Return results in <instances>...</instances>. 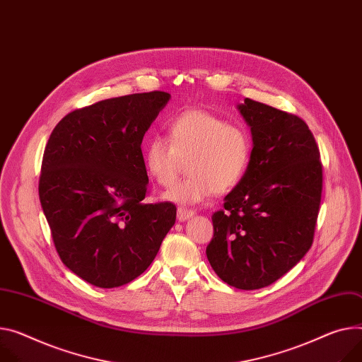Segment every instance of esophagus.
<instances>
[{
    "mask_svg": "<svg viewBox=\"0 0 362 362\" xmlns=\"http://www.w3.org/2000/svg\"><path fill=\"white\" fill-rule=\"evenodd\" d=\"M194 216V211L192 210H188V209H184V207H178L177 210V217L180 221H185L188 218H191Z\"/></svg>",
    "mask_w": 362,
    "mask_h": 362,
    "instance_id": "obj_1",
    "label": "esophagus"
}]
</instances>
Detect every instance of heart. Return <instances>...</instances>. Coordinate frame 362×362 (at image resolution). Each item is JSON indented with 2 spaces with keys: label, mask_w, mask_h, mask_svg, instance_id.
<instances>
[{
  "label": "heart",
  "mask_w": 362,
  "mask_h": 362,
  "mask_svg": "<svg viewBox=\"0 0 362 362\" xmlns=\"http://www.w3.org/2000/svg\"><path fill=\"white\" fill-rule=\"evenodd\" d=\"M254 151L249 130L226 123L211 111L189 108L166 123V136H153L144 146L148 175L162 187L174 182L181 160L187 177L165 191L163 199L177 204H196L213 192L232 191L245 178Z\"/></svg>",
  "instance_id": "obj_1"
}]
</instances>
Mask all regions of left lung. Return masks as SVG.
Segmentation results:
<instances>
[{
    "instance_id": "obj_1",
    "label": "left lung",
    "mask_w": 362,
    "mask_h": 362,
    "mask_svg": "<svg viewBox=\"0 0 362 362\" xmlns=\"http://www.w3.org/2000/svg\"><path fill=\"white\" fill-rule=\"evenodd\" d=\"M252 133L245 178L211 216L206 254L232 287L258 290L275 283L309 251L319 214L323 171L309 126L300 117L245 98L238 105Z\"/></svg>"
}]
</instances>
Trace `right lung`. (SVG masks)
Instances as JSON below:
<instances>
[{
	"mask_svg": "<svg viewBox=\"0 0 362 362\" xmlns=\"http://www.w3.org/2000/svg\"><path fill=\"white\" fill-rule=\"evenodd\" d=\"M171 95L98 101L66 115L45 148L39 197L54 247L82 280L115 288L155 259L177 207L146 204L142 141Z\"/></svg>",
	"mask_w": 362,
	"mask_h": 362,
	"instance_id": "obj_1",
	"label": "right lung"
}]
</instances>
